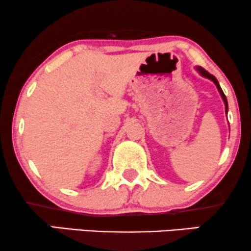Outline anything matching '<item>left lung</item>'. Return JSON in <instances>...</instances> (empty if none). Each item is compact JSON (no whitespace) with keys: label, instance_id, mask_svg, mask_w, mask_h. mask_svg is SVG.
Instances as JSON below:
<instances>
[{"label":"left lung","instance_id":"obj_1","mask_svg":"<svg viewBox=\"0 0 251 251\" xmlns=\"http://www.w3.org/2000/svg\"><path fill=\"white\" fill-rule=\"evenodd\" d=\"M196 69H197V72L199 73V74H201V76H204V77H207V78H210L211 81H213L214 82V84L217 85V88H218V90H219V93H220V95H221V97H223V100H224V102H225V107H226V113L228 112V103H227V98H226V96H225V94H224V91H223V89H221V87H220V84H219V82H218V80L217 78L214 77L213 75L212 74H210V73L208 72H206L204 68L202 67H196Z\"/></svg>","mask_w":251,"mask_h":251}]
</instances>
